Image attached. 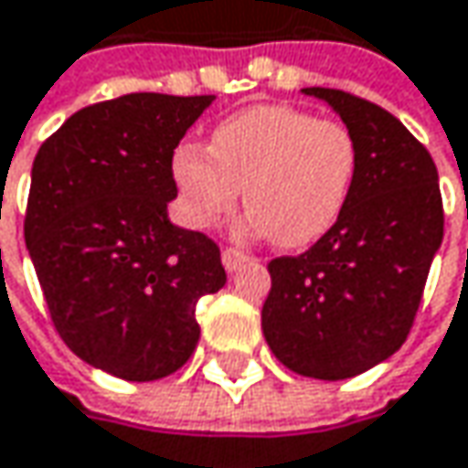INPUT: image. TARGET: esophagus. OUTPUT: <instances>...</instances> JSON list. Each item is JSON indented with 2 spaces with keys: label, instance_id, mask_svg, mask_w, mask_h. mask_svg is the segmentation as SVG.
<instances>
[{
  "label": "esophagus",
  "instance_id": "esophagus-1",
  "mask_svg": "<svg viewBox=\"0 0 468 468\" xmlns=\"http://www.w3.org/2000/svg\"><path fill=\"white\" fill-rule=\"evenodd\" d=\"M246 262H249V257H246L240 249H225V251H222V265H225L228 273H235V271L243 268Z\"/></svg>",
  "mask_w": 468,
  "mask_h": 468
}]
</instances>
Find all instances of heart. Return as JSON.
Instances as JSON below:
<instances>
[{
  "mask_svg": "<svg viewBox=\"0 0 468 468\" xmlns=\"http://www.w3.org/2000/svg\"><path fill=\"white\" fill-rule=\"evenodd\" d=\"M354 133L286 104L240 109L222 120L208 149L182 144L171 174L182 214L208 230L233 214L243 190V230L281 249H305L340 219L356 176Z\"/></svg>",
  "mask_w": 468,
  "mask_h": 468,
  "instance_id": "b5f03b06",
  "label": "heart"
}]
</instances>
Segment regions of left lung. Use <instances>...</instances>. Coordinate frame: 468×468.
Returning a JSON list of instances; mask_svg holds the SVG:
<instances>
[{"label":"left lung","mask_w":468,"mask_h":468,"mask_svg":"<svg viewBox=\"0 0 468 468\" xmlns=\"http://www.w3.org/2000/svg\"><path fill=\"white\" fill-rule=\"evenodd\" d=\"M354 133L356 176L335 228L300 257L268 265L262 332L297 375L346 380L402 348L445 214L437 165L402 122L359 96L303 88Z\"/></svg>","instance_id":"8db88e82"}]
</instances>
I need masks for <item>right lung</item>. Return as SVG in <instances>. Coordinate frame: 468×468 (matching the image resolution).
<instances>
[{"label": "right lung", "mask_w": 468, "mask_h": 468, "mask_svg": "<svg viewBox=\"0 0 468 468\" xmlns=\"http://www.w3.org/2000/svg\"><path fill=\"white\" fill-rule=\"evenodd\" d=\"M214 96L128 93L74 112L39 147L26 249L64 343L147 383L190 359L195 305L225 286L211 238L176 228L174 149Z\"/></svg>", "instance_id": "1"}]
</instances>
